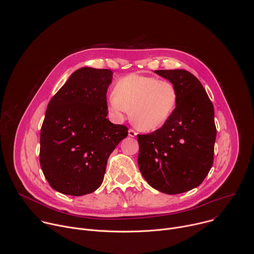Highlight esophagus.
<instances>
[{"mask_svg": "<svg viewBox=\"0 0 254 254\" xmlns=\"http://www.w3.org/2000/svg\"><path fill=\"white\" fill-rule=\"evenodd\" d=\"M128 135L131 136V137H133V136L136 135V131L133 130V129H131V128H129V129H128Z\"/></svg>", "mask_w": 254, "mask_h": 254, "instance_id": "34e87169", "label": "esophagus"}]
</instances>
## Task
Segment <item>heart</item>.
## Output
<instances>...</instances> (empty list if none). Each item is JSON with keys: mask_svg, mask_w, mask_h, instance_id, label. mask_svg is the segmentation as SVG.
Here are the masks:
<instances>
[{"mask_svg": "<svg viewBox=\"0 0 254 254\" xmlns=\"http://www.w3.org/2000/svg\"><path fill=\"white\" fill-rule=\"evenodd\" d=\"M115 92L108 97L110 111L118 119H124L130 110L133 126L144 131L162 127L172 116L178 100L171 81L139 74L120 79Z\"/></svg>", "mask_w": 254, "mask_h": 254, "instance_id": "b5f03b06", "label": "heart"}]
</instances>
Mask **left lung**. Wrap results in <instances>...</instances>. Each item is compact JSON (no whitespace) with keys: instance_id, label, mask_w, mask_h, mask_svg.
<instances>
[{"instance_id":"left-lung-1","label":"left lung","mask_w":254,"mask_h":254,"mask_svg":"<svg viewBox=\"0 0 254 254\" xmlns=\"http://www.w3.org/2000/svg\"><path fill=\"white\" fill-rule=\"evenodd\" d=\"M178 92L175 111L159 129L137 134V163L154 189L175 195L198 187L214 159V107L196 76L187 70H156Z\"/></svg>"}]
</instances>
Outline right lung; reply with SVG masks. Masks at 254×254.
Returning a JSON list of instances; mask_svg holds the SVG:
<instances>
[{"instance_id":"obj_1","label":"right lung","mask_w":254,"mask_h":254,"mask_svg":"<svg viewBox=\"0 0 254 254\" xmlns=\"http://www.w3.org/2000/svg\"><path fill=\"white\" fill-rule=\"evenodd\" d=\"M113 71L82 67L47 105L40 133V166L56 191L82 196L101 185L107 159L127 135L106 119Z\"/></svg>"}]
</instances>
